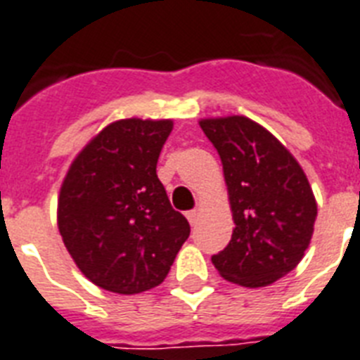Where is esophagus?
I'll list each match as a JSON object with an SVG mask.
<instances>
[{"label": "esophagus", "instance_id": "obj_1", "mask_svg": "<svg viewBox=\"0 0 360 360\" xmlns=\"http://www.w3.org/2000/svg\"><path fill=\"white\" fill-rule=\"evenodd\" d=\"M198 216H200V212H198V210H188V212H186V218H188V221H190V226H195V224H198Z\"/></svg>", "mask_w": 360, "mask_h": 360}]
</instances>
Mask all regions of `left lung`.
I'll return each instance as SVG.
<instances>
[{
	"mask_svg": "<svg viewBox=\"0 0 360 360\" xmlns=\"http://www.w3.org/2000/svg\"><path fill=\"white\" fill-rule=\"evenodd\" d=\"M226 175L235 231L212 264L236 285L266 286L292 271L309 248L316 201L297 160L244 116L201 120Z\"/></svg>",
	"mask_w": 360,
	"mask_h": 360,
	"instance_id": "obj_1",
	"label": "left lung"
}]
</instances>
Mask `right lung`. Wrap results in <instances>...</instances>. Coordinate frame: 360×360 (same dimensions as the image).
<instances>
[{
	"instance_id": "1",
	"label": "right lung",
	"mask_w": 360,
	"mask_h": 360,
	"mask_svg": "<svg viewBox=\"0 0 360 360\" xmlns=\"http://www.w3.org/2000/svg\"><path fill=\"white\" fill-rule=\"evenodd\" d=\"M170 120H120L79 153L58 195V231L79 270L116 294L160 285L190 235L157 177Z\"/></svg>"
}]
</instances>
